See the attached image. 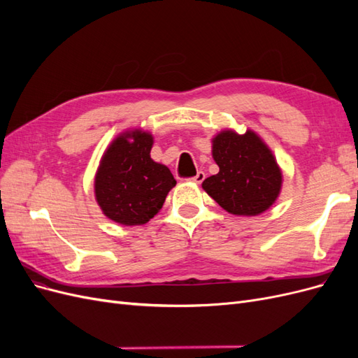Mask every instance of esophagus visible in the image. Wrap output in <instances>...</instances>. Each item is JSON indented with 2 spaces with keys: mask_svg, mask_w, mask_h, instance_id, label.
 I'll list each match as a JSON object with an SVG mask.
<instances>
[{
  "mask_svg": "<svg viewBox=\"0 0 358 358\" xmlns=\"http://www.w3.org/2000/svg\"><path fill=\"white\" fill-rule=\"evenodd\" d=\"M204 178H206L204 171H197V175L194 176V178H189V180L194 182V183H201L204 180Z\"/></svg>",
  "mask_w": 358,
  "mask_h": 358,
  "instance_id": "obj_1",
  "label": "esophagus"
}]
</instances>
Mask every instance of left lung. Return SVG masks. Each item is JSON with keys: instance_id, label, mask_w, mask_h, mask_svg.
Listing matches in <instances>:
<instances>
[{"instance_id": "obj_1", "label": "left lung", "mask_w": 358, "mask_h": 358, "mask_svg": "<svg viewBox=\"0 0 358 358\" xmlns=\"http://www.w3.org/2000/svg\"><path fill=\"white\" fill-rule=\"evenodd\" d=\"M212 157L220 171L203 180V189L224 210L255 216L272 206L282 187V171L272 150L254 131L225 129L212 138Z\"/></svg>"}]
</instances>
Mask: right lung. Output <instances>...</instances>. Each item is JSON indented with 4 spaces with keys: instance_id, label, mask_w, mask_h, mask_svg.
I'll return each mask as SVG.
<instances>
[{
    "instance_id": "1",
    "label": "right lung",
    "mask_w": 358,
    "mask_h": 358,
    "mask_svg": "<svg viewBox=\"0 0 358 358\" xmlns=\"http://www.w3.org/2000/svg\"><path fill=\"white\" fill-rule=\"evenodd\" d=\"M152 145V134L133 129L106 149L94 188L96 203L109 220L122 225L146 224L176 185L169 167L150 158Z\"/></svg>"
}]
</instances>
